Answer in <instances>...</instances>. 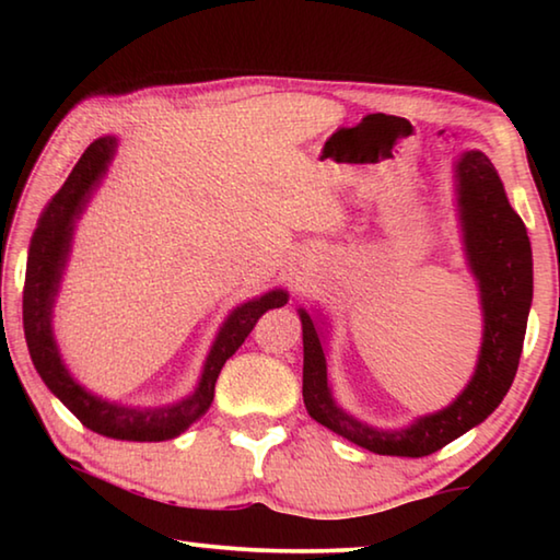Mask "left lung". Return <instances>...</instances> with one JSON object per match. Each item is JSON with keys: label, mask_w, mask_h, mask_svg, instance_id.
I'll return each instance as SVG.
<instances>
[{"label": "left lung", "mask_w": 560, "mask_h": 560, "mask_svg": "<svg viewBox=\"0 0 560 560\" xmlns=\"http://www.w3.org/2000/svg\"><path fill=\"white\" fill-rule=\"evenodd\" d=\"M454 179L464 254L479 283L485 316L477 368L457 400L440 412L417 417L410 428L402 430H375L355 420L340 410L330 395L324 336L308 311L299 308L303 326V405L324 428L375 454L428 457L485 422L514 383L534 299V261L526 226L511 210L504 185L485 153H462L454 165Z\"/></svg>", "instance_id": "obj_1"}]
</instances>
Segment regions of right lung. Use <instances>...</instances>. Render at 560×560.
Instances as JSON below:
<instances>
[{"mask_svg":"<svg viewBox=\"0 0 560 560\" xmlns=\"http://www.w3.org/2000/svg\"><path fill=\"white\" fill-rule=\"evenodd\" d=\"M116 148L118 140L113 136L93 140L86 148V153L81 155L79 163L71 170V175L66 177L63 187L51 197V202L46 205V210L39 217V224H36V232L30 244V261H26L24 336L36 373L42 375L46 387L89 430L113 440L163 442L177 438L187 428H192L210 410L214 383L220 377L222 365L240 350L244 338L252 334V328L257 326V320L269 308H279L289 301V293L283 289H273L259 299H252L242 303V306H236L226 316L220 334L214 338L195 393L175 405L138 410V407L103 400V397L89 393L86 387L75 383L71 373L66 371L59 346L54 340V301L61 287L66 261H69L75 220L86 210L93 189L101 185L113 155H116Z\"/></svg>","mask_w":560,"mask_h":560,"instance_id":"1","label":"right lung"}]
</instances>
